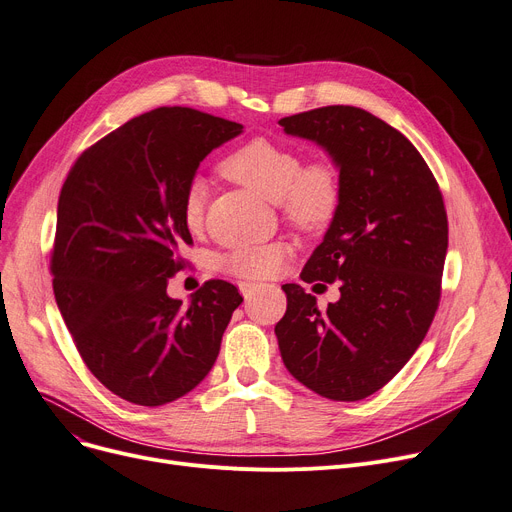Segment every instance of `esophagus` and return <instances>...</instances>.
<instances>
[{"label": "esophagus", "mask_w": 512, "mask_h": 512, "mask_svg": "<svg viewBox=\"0 0 512 512\" xmlns=\"http://www.w3.org/2000/svg\"><path fill=\"white\" fill-rule=\"evenodd\" d=\"M259 288H261V284H253V282H242V284H240L242 297H245L247 301H249V299H253V294H255Z\"/></svg>", "instance_id": "obj_1"}]
</instances>
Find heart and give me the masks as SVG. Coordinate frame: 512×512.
<instances>
[{"mask_svg":"<svg viewBox=\"0 0 512 512\" xmlns=\"http://www.w3.org/2000/svg\"><path fill=\"white\" fill-rule=\"evenodd\" d=\"M220 172L242 184L257 197L278 203L284 218L301 230L326 228L340 205V176L328 161L301 166V157L292 149L267 139H253L226 155ZM207 186L203 180L188 184L182 199V222L197 232L203 226ZM288 255L284 242L242 245L224 259L226 272L261 280L274 276Z\"/></svg>","mask_w":512,"mask_h":512,"instance_id":"1","label":"heart"}]
</instances>
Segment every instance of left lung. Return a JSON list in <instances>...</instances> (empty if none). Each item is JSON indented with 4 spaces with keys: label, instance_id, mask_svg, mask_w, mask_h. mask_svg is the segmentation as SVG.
Here are the masks:
<instances>
[{
    "label": "left lung",
    "instance_id": "left-lung-1",
    "mask_svg": "<svg viewBox=\"0 0 512 512\" xmlns=\"http://www.w3.org/2000/svg\"><path fill=\"white\" fill-rule=\"evenodd\" d=\"M324 149L340 176V205L303 282H340L319 311L301 284H284L276 338L286 369L330 400L386 386L423 342L440 303L448 220L438 182L405 134L353 105L278 122Z\"/></svg>",
    "mask_w": 512,
    "mask_h": 512
}]
</instances>
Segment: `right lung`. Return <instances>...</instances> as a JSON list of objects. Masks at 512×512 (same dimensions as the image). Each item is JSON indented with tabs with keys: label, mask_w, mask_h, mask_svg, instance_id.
<instances>
[{
	"label": "right lung",
	"mask_w": 512,
	"mask_h": 512,
	"mask_svg": "<svg viewBox=\"0 0 512 512\" xmlns=\"http://www.w3.org/2000/svg\"><path fill=\"white\" fill-rule=\"evenodd\" d=\"M242 124L157 107L76 159L58 201L53 292L80 357L116 396L161 407L199 386L220 353L236 286L209 280L191 303L168 294L193 238L182 199L201 161Z\"/></svg>",
	"instance_id": "1"
}]
</instances>
